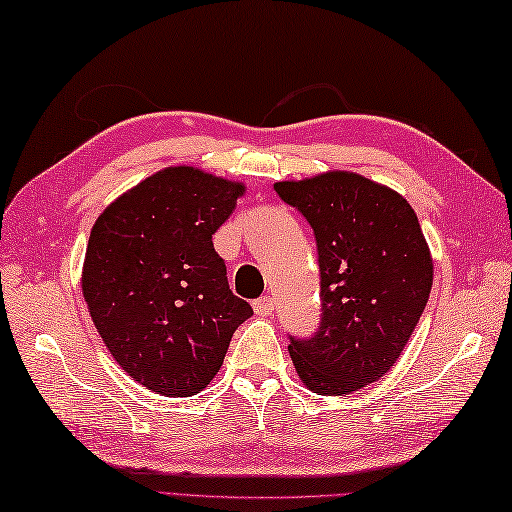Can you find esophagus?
<instances>
[{
    "label": "esophagus",
    "instance_id": "34e87169",
    "mask_svg": "<svg viewBox=\"0 0 512 512\" xmlns=\"http://www.w3.org/2000/svg\"><path fill=\"white\" fill-rule=\"evenodd\" d=\"M254 312L258 317H270L274 312V299L272 297H261L254 301Z\"/></svg>",
    "mask_w": 512,
    "mask_h": 512
}]
</instances>
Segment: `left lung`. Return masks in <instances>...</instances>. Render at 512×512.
Returning a JSON list of instances; mask_svg holds the SVG:
<instances>
[{"instance_id":"left-lung-1","label":"left lung","mask_w":512,"mask_h":512,"mask_svg":"<svg viewBox=\"0 0 512 512\" xmlns=\"http://www.w3.org/2000/svg\"><path fill=\"white\" fill-rule=\"evenodd\" d=\"M274 191L317 238L321 328L288 346L299 380L319 396L378 382L407 346L434 283L416 211L398 191L353 170L283 179Z\"/></svg>"}]
</instances>
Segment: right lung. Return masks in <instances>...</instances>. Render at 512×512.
<instances>
[{"mask_svg":"<svg viewBox=\"0 0 512 512\" xmlns=\"http://www.w3.org/2000/svg\"><path fill=\"white\" fill-rule=\"evenodd\" d=\"M245 191L238 179L168 166L107 204L89 233V317L116 364L159 396L206 389L251 317L211 240Z\"/></svg>","mask_w":512,"mask_h":512,"instance_id":"right-lung-1","label":"right lung"}]
</instances>
